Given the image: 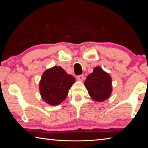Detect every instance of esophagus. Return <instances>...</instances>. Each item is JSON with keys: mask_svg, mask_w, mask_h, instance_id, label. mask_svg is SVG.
Here are the masks:
<instances>
[{"mask_svg": "<svg viewBox=\"0 0 148 148\" xmlns=\"http://www.w3.org/2000/svg\"><path fill=\"white\" fill-rule=\"evenodd\" d=\"M76 78L77 80H79V81H83L84 79V75H78V76H77Z\"/></svg>", "mask_w": 148, "mask_h": 148, "instance_id": "1", "label": "esophagus"}]
</instances>
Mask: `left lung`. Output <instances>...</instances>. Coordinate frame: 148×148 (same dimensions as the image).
I'll use <instances>...</instances> for the list:
<instances>
[{"instance_id":"obj_1","label":"left lung","mask_w":148,"mask_h":148,"mask_svg":"<svg viewBox=\"0 0 148 148\" xmlns=\"http://www.w3.org/2000/svg\"><path fill=\"white\" fill-rule=\"evenodd\" d=\"M85 86L89 95L96 101H104L111 95V77L101 67H95L92 73L87 76Z\"/></svg>"}]
</instances>
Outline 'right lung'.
Wrapping results in <instances>:
<instances>
[{"label": "right lung", "mask_w": 148, "mask_h": 148, "mask_svg": "<svg viewBox=\"0 0 148 148\" xmlns=\"http://www.w3.org/2000/svg\"><path fill=\"white\" fill-rule=\"evenodd\" d=\"M74 82V77L61 66L47 70L42 75L39 86L42 99L50 105L61 104L66 98Z\"/></svg>", "instance_id": "add662e5"}]
</instances>
